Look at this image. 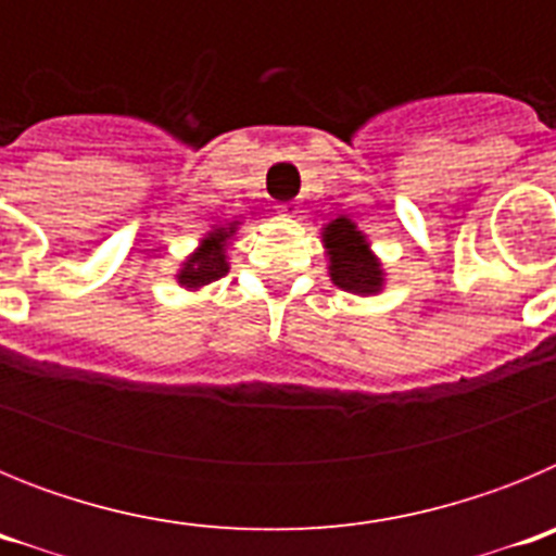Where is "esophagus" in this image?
<instances>
[{"instance_id":"esophagus-1","label":"esophagus","mask_w":556,"mask_h":556,"mask_svg":"<svg viewBox=\"0 0 556 556\" xmlns=\"http://www.w3.org/2000/svg\"><path fill=\"white\" fill-rule=\"evenodd\" d=\"M278 211H281V217H294V214H298V205L281 203V205H278Z\"/></svg>"}]
</instances>
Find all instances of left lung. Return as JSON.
Wrapping results in <instances>:
<instances>
[{
    "label": "left lung",
    "mask_w": 556,
    "mask_h": 556,
    "mask_svg": "<svg viewBox=\"0 0 556 556\" xmlns=\"http://www.w3.org/2000/svg\"><path fill=\"white\" fill-rule=\"evenodd\" d=\"M320 239L323 250H326L328 278L333 287L358 294V298H376L384 292V264L372 253L370 239L353 219H331L328 225H323Z\"/></svg>",
    "instance_id": "left-lung-1"
}]
</instances>
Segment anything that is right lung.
<instances>
[{"instance_id":"add662e5","label":"right lung","mask_w":556,"mask_h":556,"mask_svg":"<svg viewBox=\"0 0 556 556\" xmlns=\"http://www.w3.org/2000/svg\"><path fill=\"white\" fill-rule=\"evenodd\" d=\"M239 225H242L239 219L211 225V230H205L198 248L191 250L184 262H180L178 273H175V281L184 289H189V292H200L203 287H208V283L219 281L223 275H228V248L230 239L239 230Z\"/></svg>"}]
</instances>
